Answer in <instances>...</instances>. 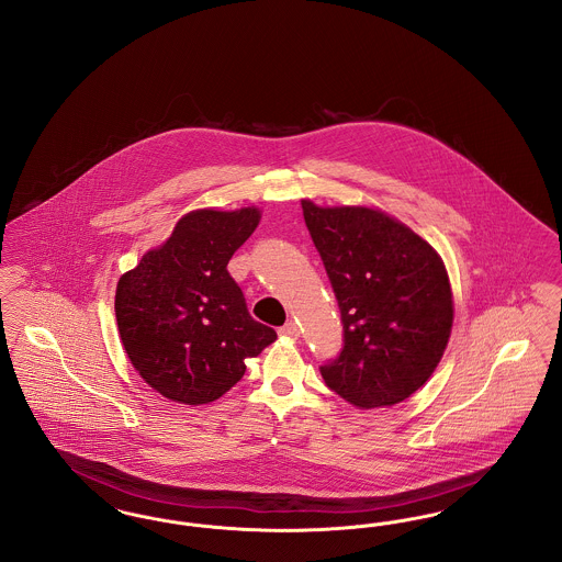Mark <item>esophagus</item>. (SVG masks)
<instances>
[{"label": "esophagus", "instance_id": "34e87169", "mask_svg": "<svg viewBox=\"0 0 562 562\" xmlns=\"http://www.w3.org/2000/svg\"><path fill=\"white\" fill-rule=\"evenodd\" d=\"M280 335H282V337H291V339H296V337H299V326H296L294 322H286V324L280 328Z\"/></svg>", "mask_w": 562, "mask_h": 562}]
</instances>
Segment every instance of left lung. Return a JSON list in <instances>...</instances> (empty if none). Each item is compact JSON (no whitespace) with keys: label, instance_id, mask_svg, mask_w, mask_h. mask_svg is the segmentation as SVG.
I'll use <instances>...</instances> for the list:
<instances>
[{"label":"left lung","instance_id":"obj_1","mask_svg":"<svg viewBox=\"0 0 562 562\" xmlns=\"http://www.w3.org/2000/svg\"><path fill=\"white\" fill-rule=\"evenodd\" d=\"M301 206L344 322V349L322 364L324 383L358 408L406 401L451 337L453 294L440 255L381 211Z\"/></svg>","mask_w":562,"mask_h":562}]
</instances>
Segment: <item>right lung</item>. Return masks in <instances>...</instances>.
I'll list each match as a JSON object with an SVG mask.
<instances>
[{
	"mask_svg": "<svg viewBox=\"0 0 562 562\" xmlns=\"http://www.w3.org/2000/svg\"><path fill=\"white\" fill-rule=\"evenodd\" d=\"M261 213L255 206L186 214L160 248L143 255L115 291V318L134 369L161 396L209 404L232 390L244 360L276 341L252 321L227 263Z\"/></svg>",
	"mask_w": 562,
	"mask_h": 562,
	"instance_id": "obj_1",
	"label": "right lung"
}]
</instances>
